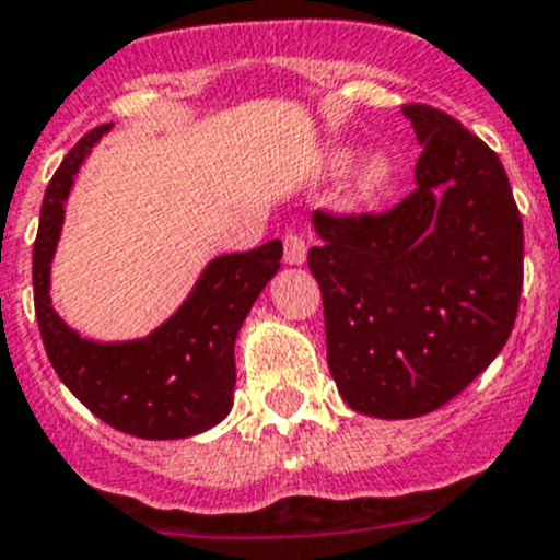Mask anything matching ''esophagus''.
Wrapping results in <instances>:
<instances>
[{"label":"esophagus","mask_w":560,"mask_h":560,"mask_svg":"<svg viewBox=\"0 0 560 560\" xmlns=\"http://www.w3.org/2000/svg\"><path fill=\"white\" fill-rule=\"evenodd\" d=\"M305 257H308V241H305L303 235L289 232V235L283 237V260L289 266H300L305 264Z\"/></svg>","instance_id":"1"}]
</instances>
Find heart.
Masks as SVG:
<instances>
[{
  "instance_id": "1",
  "label": "heart",
  "mask_w": 560,
  "mask_h": 560,
  "mask_svg": "<svg viewBox=\"0 0 560 560\" xmlns=\"http://www.w3.org/2000/svg\"><path fill=\"white\" fill-rule=\"evenodd\" d=\"M350 160H353V151H350V148H336V151L330 153L328 165L330 171H345V167L350 165ZM389 179H393V160H389L387 153H373V156H368V160L355 167L353 182H350V192H353V199L359 201L373 199V196H378V192L389 185Z\"/></svg>"
}]
</instances>
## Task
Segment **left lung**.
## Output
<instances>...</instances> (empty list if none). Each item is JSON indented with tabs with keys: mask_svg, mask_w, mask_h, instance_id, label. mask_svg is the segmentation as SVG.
Listing matches in <instances>:
<instances>
[{
	"mask_svg": "<svg viewBox=\"0 0 560 560\" xmlns=\"http://www.w3.org/2000/svg\"><path fill=\"white\" fill-rule=\"evenodd\" d=\"M404 114L423 145L415 190L387 212L316 210L308 252L336 387L387 420L434 412L497 359L524 280L522 215L497 153L440 108Z\"/></svg>",
	"mask_w": 560,
	"mask_h": 560,
	"instance_id": "obj_1",
	"label": "left lung"
}]
</instances>
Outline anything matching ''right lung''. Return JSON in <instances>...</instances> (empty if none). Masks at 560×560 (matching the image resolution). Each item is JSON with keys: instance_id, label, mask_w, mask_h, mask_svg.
I'll list each match as a JSON object with an SVG mask.
<instances>
[{"instance_id": "add662e5", "label": "right lung", "mask_w": 560, "mask_h": 560, "mask_svg": "<svg viewBox=\"0 0 560 560\" xmlns=\"http://www.w3.org/2000/svg\"><path fill=\"white\" fill-rule=\"evenodd\" d=\"M108 128H92L63 156L44 192L33 246L38 330L58 378L108 427L145 440L190 438L230 415L237 330L280 269L283 244L269 241L252 252L210 260L182 308L145 339H83L52 308L49 264L61 237L63 205L72 182Z\"/></svg>"}]
</instances>
